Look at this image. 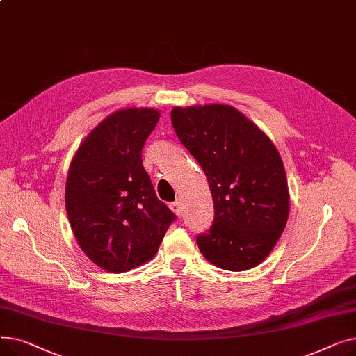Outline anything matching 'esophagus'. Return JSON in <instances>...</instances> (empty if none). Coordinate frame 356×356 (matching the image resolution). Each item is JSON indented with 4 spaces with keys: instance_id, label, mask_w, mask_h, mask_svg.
I'll list each match as a JSON object with an SVG mask.
<instances>
[{
    "instance_id": "esophagus-1",
    "label": "esophagus",
    "mask_w": 356,
    "mask_h": 356,
    "mask_svg": "<svg viewBox=\"0 0 356 356\" xmlns=\"http://www.w3.org/2000/svg\"><path fill=\"white\" fill-rule=\"evenodd\" d=\"M170 209L175 212V215L176 216H181L183 215V208H181V203L179 202V200H176V202H173L172 204H170Z\"/></svg>"
}]
</instances>
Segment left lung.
<instances>
[{
    "label": "left lung",
    "instance_id": "8db88e82",
    "mask_svg": "<svg viewBox=\"0 0 356 356\" xmlns=\"http://www.w3.org/2000/svg\"><path fill=\"white\" fill-rule=\"evenodd\" d=\"M172 124L209 181L215 218L196 242L213 266L257 267L286 228L290 195L282 157L268 136L231 105L175 106Z\"/></svg>",
    "mask_w": 356,
    "mask_h": 356
}]
</instances>
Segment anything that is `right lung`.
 Masks as SVG:
<instances>
[{
    "instance_id": "obj_1",
    "label": "right lung",
    "mask_w": 356,
    "mask_h": 356,
    "mask_svg": "<svg viewBox=\"0 0 356 356\" xmlns=\"http://www.w3.org/2000/svg\"><path fill=\"white\" fill-rule=\"evenodd\" d=\"M160 111L127 108L93 128L74 153L66 179V212L85 255L109 273L152 259L175 220L157 199L141 149Z\"/></svg>"
}]
</instances>
